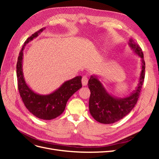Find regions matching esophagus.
I'll list each match as a JSON object with an SVG mask.
<instances>
[{
  "instance_id": "1",
  "label": "esophagus",
  "mask_w": 159,
  "mask_h": 159,
  "mask_svg": "<svg viewBox=\"0 0 159 159\" xmlns=\"http://www.w3.org/2000/svg\"><path fill=\"white\" fill-rule=\"evenodd\" d=\"M81 82H82V85L84 86H85L88 84V78L86 76H84L82 78V80H81Z\"/></svg>"
}]
</instances>
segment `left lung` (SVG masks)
<instances>
[{
  "mask_svg": "<svg viewBox=\"0 0 159 159\" xmlns=\"http://www.w3.org/2000/svg\"><path fill=\"white\" fill-rule=\"evenodd\" d=\"M129 45L137 54L141 56L142 71L139 84L136 90L129 97L118 99L109 95L102 83L95 76L88 81L90 89L89 109L90 113L96 121L103 124H111L119 121L131 111L136 105L140 96L141 90L145 75V62L142 49L134 40H130Z\"/></svg>",
  "mask_w": 159,
  "mask_h": 159,
  "instance_id": "8db88e82",
  "label": "left lung"
}]
</instances>
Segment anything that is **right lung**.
<instances>
[{
  "label": "right lung",
  "mask_w": 159,
  "mask_h": 159,
  "mask_svg": "<svg viewBox=\"0 0 159 159\" xmlns=\"http://www.w3.org/2000/svg\"><path fill=\"white\" fill-rule=\"evenodd\" d=\"M45 28H42L27 38L19 53L16 64L18 88L23 103L27 109L38 118L51 120L58 117L65 109L66 103L71 96L82 87L81 76L67 81L54 92L47 95H38L26 85L22 74L23 50L26 44L36 38Z\"/></svg>",
  "instance_id": "add662e5"
}]
</instances>
